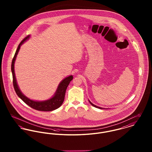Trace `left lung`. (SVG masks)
Here are the masks:
<instances>
[{
  "instance_id": "1",
  "label": "left lung",
  "mask_w": 152,
  "mask_h": 152,
  "mask_svg": "<svg viewBox=\"0 0 152 152\" xmlns=\"http://www.w3.org/2000/svg\"><path fill=\"white\" fill-rule=\"evenodd\" d=\"M88 101H89V103H90L92 106H93L94 107H96V108H100V109H106V108H102V107H98V106H96V105L94 104L93 103H92L89 101V100H88Z\"/></svg>"
}]
</instances>
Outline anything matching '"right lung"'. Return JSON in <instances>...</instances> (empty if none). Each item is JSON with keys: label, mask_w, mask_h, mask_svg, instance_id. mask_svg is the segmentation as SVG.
Returning a JSON list of instances; mask_svg holds the SVG:
<instances>
[{"label": "right lung", "mask_w": 152, "mask_h": 152, "mask_svg": "<svg viewBox=\"0 0 152 152\" xmlns=\"http://www.w3.org/2000/svg\"><path fill=\"white\" fill-rule=\"evenodd\" d=\"M30 36H27L25 37L18 45V48L16 50V52L14 56L11 63V72L12 74V79H13V85L16 94L26 104L30 107L35 109L36 110L42 111H50L54 110L60 107L63 102L64 100L65 95L66 89L67 88L70 81L73 79V76L70 75L68 77H65L61 81L58 86V87L56 89V92L54 93L53 96L48 100H43V101H36L30 99L28 98L19 89L18 87L17 81L15 77V74L14 71V64L17 56L18 52L19 51L20 46L22 45L25 42L29 39Z\"/></svg>", "instance_id": "1"}]
</instances>
